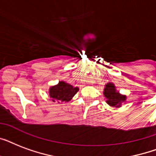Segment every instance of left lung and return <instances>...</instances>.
Segmentation results:
<instances>
[{
	"label": "left lung",
	"mask_w": 156,
	"mask_h": 156,
	"mask_svg": "<svg viewBox=\"0 0 156 156\" xmlns=\"http://www.w3.org/2000/svg\"><path fill=\"white\" fill-rule=\"evenodd\" d=\"M104 95L107 99V104L112 107L121 106V103L126 101V97L125 95H121L117 92L115 88V86L112 83H107L104 90Z\"/></svg>",
	"instance_id": "8db88e82"
}]
</instances>
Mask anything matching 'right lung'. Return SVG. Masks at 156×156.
I'll list each match as a JSON object with an SVG mask.
<instances>
[{"label":"right lung","instance_id":"1","mask_svg":"<svg viewBox=\"0 0 156 156\" xmlns=\"http://www.w3.org/2000/svg\"><path fill=\"white\" fill-rule=\"evenodd\" d=\"M78 90V87H73V86L65 82H60L58 85L50 88L49 95L53 102L66 103L74 96Z\"/></svg>","mask_w":156,"mask_h":156}]
</instances>
